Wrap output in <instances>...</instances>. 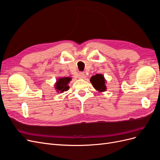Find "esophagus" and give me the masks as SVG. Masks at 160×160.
I'll list each match as a JSON object with an SVG mask.
<instances>
[{
    "label": "esophagus",
    "instance_id": "esophagus-1",
    "mask_svg": "<svg viewBox=\"0 0 160 160\" xmlns=\"http://www.w3.org/2000/svg\"><path fill=\"white\" fill-rule=\"evenodd\" d=\"M79 77L80 79H85V75L84 74V72H79Z\"/></svg>",
    "mask_w": 160,
    "mask_h": 160
}]
</instances>
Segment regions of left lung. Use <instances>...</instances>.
<instances>
[{
  "label": "left lung",
  "mask_w": 160,
  "mask_h": 160,
  "mask_svg": "<svg viewBox=\"0 0 160 160\" xmlns=\"http://www.w3.org/2000/svg\"><path fill=\"white\" fill-rule=\"evenodd\" d=\"M90 81L93 86V88L99 92H103L106 91L105 79L103 75L96 74L95 75L92 76L90 79Z\"/></svg>",
  "instance_id": "left-lung-1"
}]
</instances>
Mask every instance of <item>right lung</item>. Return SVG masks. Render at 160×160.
<instances>
[{
  "label": "right lung",
  "mask_w": 160,
  "mask_h": 160,
  "mask_svg": "<svg viewBox=\"0 0 160 160\" xmlns=\"http://www.w3.org/2000/svg\"><path fill=\"white\" fill-rule=\"evenodd\" d=\"M71 80V77H60L57 79L55 85V88L57 89L58 93H62L63 91H66L69 89V86L68 85L70 81Z\"/></svg>",
  "instance_id": "obj_1"
}]
</instances>
